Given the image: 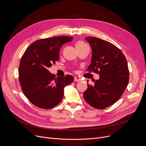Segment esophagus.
<instances>
[{
    "instance_id": "1",
    "label": "esophagus",
    "mask_w": 146,
    "mask_h": 146,
    "mask_svg": "<svg viewBox=\"0 0 146 146\" xmlns=\"http://www.w3.org/2000/svg\"><path fill=\"white\" fill-rule=\"evenodd\" d=\"M74 80L75 82H80L81 80V79L79 77H75Z\"/></svg>"
}]
</instances>
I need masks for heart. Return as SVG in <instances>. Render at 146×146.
<instances>
[{
  "label": "heart",
  "mask_w": 146,
  "mask_h": 146,
  "mask_svg": "<svg viewBox=\"0 0 146 146\" xmlns=\"http://www.w3.org/2000/svg\"><path fill=\"white\" fill-rule=\"evenodd\" d=\"M85 44L82 41H78L76 44V47H80V46H82L83 45H85Z\"/></svg>",
  "instance_id": "1"
}]
</instances>
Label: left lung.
<instances>
[{"mask_svg":"<svg viewBox=\"0 0 146 146\" xmlns=\"http://www.w3.org/2000/svg\"><path fill=\"white\" fill-rule=\"evenodd\" d=\"M85 40L92 48L91 64L88 71L99 73L94 85L88 84L83 93L85 101L96 109H105L116 102L129 81V70L124 54L115 45L96 37Z\"/></svg>","mask_w":146,"mask_h":146,"instance_id":"obj_1","label":"left lung"}]
</instances>
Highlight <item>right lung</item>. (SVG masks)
I'll list each match as a JSON object with an SVG mask.
<instances>
[{
    "label": "right lung",
    "instance_id": "obj_1",
    "mask_svg": "<svg viewBox=\"0 0 146 146\" xmlns=\"http://www.w3.org/2000/svg\"><path fill=\"white\" fill-rule=\"evenodd\" d=\"M72 36H58L37 40L23 54L19 66V81L23 93L35 106L48 110L62 100L64 88L72 83V75L56 78L48 68L59 60V51Z\"/></svg>",
    "mask_w": 146,
    "mask_h": 146
}]
</instances>
